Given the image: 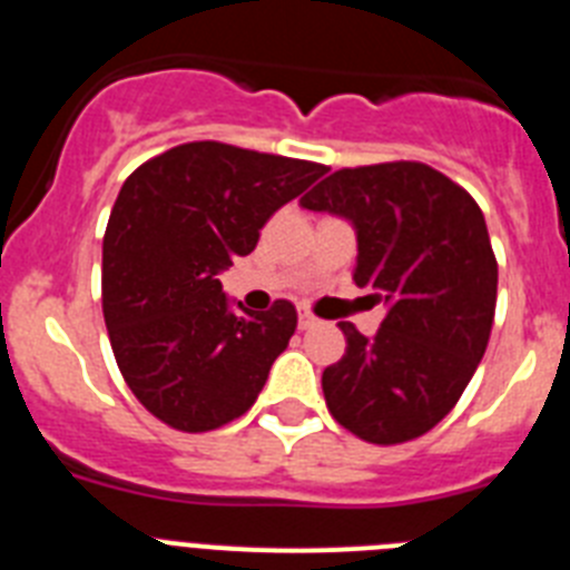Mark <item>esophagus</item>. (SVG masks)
Here are the masks:
<instances>
[{"mask_svg": "<svg viewBox=\"0 0 570 570\" xmlns=\"http://www.w3.org/2000/svg\"><path fill=\"white\" fill-rule=\"evenodd\" d=\"M314 325H320V320H316L308 308H299V328L308 331V328H314Z\"/></svg>", "mask_w": 570, "mask_h": 570, "instance_id": "obj_1", "label": "esophagus"}]
</instances>
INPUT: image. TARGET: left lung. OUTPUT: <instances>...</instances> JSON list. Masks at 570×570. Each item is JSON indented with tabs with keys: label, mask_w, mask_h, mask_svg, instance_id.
<instances>
[{
	"label": "left lung",
	"mask_w": 570,
	"mask_h": 570,
	"mask_svg": "<svg viewBox=\"0 0 570 570\" xmlns=\"http://www.w3.org/2000/svg\"><path fill=\"white\" fill-rule=\"evenodd\" d=\"M302 208L351 223L354 282L385 302L374 336L340 322L345 356L322 374L328 411L365 442L416 440L456 405L488 347L497 259L485 216L422 163L342 168Z\"/></svg>",
	"instance_id": "left-lung-1"
}]
</instances>
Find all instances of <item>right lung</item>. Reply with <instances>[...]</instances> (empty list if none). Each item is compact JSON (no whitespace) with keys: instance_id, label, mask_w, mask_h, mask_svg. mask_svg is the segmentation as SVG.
<instances>
[{"instance_id":"1","label":"right lung","mask_w":570,"mask_h":570,"mask_svg":"<svg viewBox=\"0 0 570 570\" xmlns=\"http://www.w3.org/2000/svg\"><path fill=\"white\" fill-rule=\"evenodd\" d=\"M325 165L188 142L125 179L102 242V314L134 396L176 431L203 434L248 411L296 331L276 299L250 314L219 274Z\"/></svg>"}]
</instances>
